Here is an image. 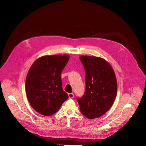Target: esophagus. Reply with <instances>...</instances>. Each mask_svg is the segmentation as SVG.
<instances>
[{
  "label": "esophagus",
  "mask_w": 146,
  "mask_h": 146,
  "mask_svg": "<svg viewBox=\"0 0 146 146\" xmlns=\"http://www.w3.org/2000/svg\"><path fill=\"white\" fill-rule=\"evenodd\" d=\"M69 99H73L74 98V94L73 93H69Z\"/></svg>",
  "instance_id": "obj_1"
}]
</instances>
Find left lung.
Segmentation results:
<instances>
[{"label": "left lung", "instance_id": "8db88e82", "mask_svg": "<svg viewBox=\"0 0 146 146\" xmlns=\"http://www.w3.org/2000/svg\"><path fill=\"white\" fill-rule=\"evenodd\" d=\"M80 59L86 72V89L77 100L86 117L98 118L114 102L117 90L115 75L111 65L103 58L81 56Z\"/></svg>", "mask_w": 146, "mask_h": 146}]
</instances>
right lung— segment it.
<instances>
[{
    "label": "right lung",
    "mask_w": 146,
    "mask_h": 146,
    "mask_svg": "<svg viewBox=\"0 0 146 146\" xmlns=\"http://www.w3.org/2000/svg\"><path fill=\"white\" fill-rule=\"evenodd\" d=\"M69 57L67 54L42 56L29 69L26 79V95L38 113L50 116L69 98L62 88L61 73Z\"/></svg>",
    "instance_id": "1"
}]
</instances>
